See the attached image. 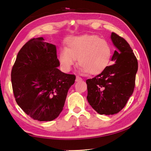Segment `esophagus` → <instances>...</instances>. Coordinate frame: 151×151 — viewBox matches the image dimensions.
I'll return each instance as SVG.
<instances>
[{
  "instance_id": "obj_1",
  "label": "esophagus",
  "mask_w": 151,
  "mask_h": 151,
  "mask_svg": "<svg viewBox=\"0 0 151 151\" xmlns=\"http://www.w3.org/2000/svg\"><path fill=\"white\" fill-rule=\"evenodd\" d=\"M82 81V79L81 77H80L78 76H76V82H81Z\"/></svg>"
}]
</instances>
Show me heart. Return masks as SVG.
Masks as SVG:
<instances>
[{
    "mask_svg": "<svg viewBox=\"0 0 151 151\" xmlns=\"http://www.w3.org/2000/svg\"><path fill=\"white\" fill-rule=\"evenodd\" d=\"M113 49L105 39L96 35H83L70 37L67 41L66 48L60 51L58 61L64 72H69L78 59L83 73L97 75L110 63Z\"/></svg>",
    "mask_w": 151,
    "mask_h": 151,
    "instance_id": "obj_1",
    "label": "heart"
}]
</instances>
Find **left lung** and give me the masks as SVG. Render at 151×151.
<instances>
[{
  "mask_svg": "<svg viewBox=\"0 0 151 151\" xmlns=\"http://www.w3.org/2000/svg\"><path fill=\"white\" fill-rule=\"evenodd\" d=\"M111 40L117 49L111 58L115 63L86 81L88 101L101 115H114L125 106L133 93L138 68L136 57L127 41L114 32Z\"/></svg>",
  "mask_w": 151,
  "mask_h": 151,
  "instance_id": "left-lung-1",
  "label": "left lung"
}]
</instances>
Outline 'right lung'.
<instances>
[{"label": "right lung", "instance_id": "obj_1", "mask_svg": "<svg viewBox=\"0 0 151 151\" xmlns=\"http://www.w3.org/2000/svg\"><path fill=\"white\" fill-rule=\"evenodd\" d=\"M54 45L33 38L22 47L12 67L15 101L34 120L50 121L59 116L75 75L61 71Z\"/></svg>", "mask_w": 151, "mask_h": 151}]
</instances>
